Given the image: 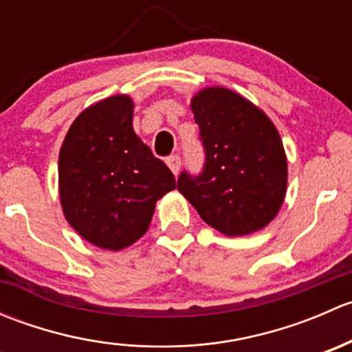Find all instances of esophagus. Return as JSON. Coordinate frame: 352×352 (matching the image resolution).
I'll return each instance as SVG.
<instances>
[{
    "label": "esophagus",
    "mask_w": 352,
    "mask_h": 352,
    "mask_svg": "<svg viewBox=\"0 0 352 352\" xmlns=\"http://www.w3.org/2000/svg\"><path fill=\"white\" fill-rule=\"evenodd\" d=\"M166 165H168V168L172 170L173 175H177L180 170V156L179 155H172L166 158Z\"/></svg>",
    "instance_id": "1"
}]
</instances>
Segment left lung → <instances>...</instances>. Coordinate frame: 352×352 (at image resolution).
Returning <instances> with one entry per match:
<instances>
[{"instance_id": "left-lung-1", "label": "left lung", "mask_w": 352, "mask_h": 352, "mask_svg": "<svg viewBox=\"0 0 352 352\" xmlns=\"http://www.w3.org/2000/svg\"><path fill=\"white\" fill-rule=\"evenodd\" d=\"M190 109L206 163L199 177L180 173L177 190L223 235L258 232L278 216L286 197L287 160L274 122L225 87L199 90Z\"/></svg>"}]
</instances>
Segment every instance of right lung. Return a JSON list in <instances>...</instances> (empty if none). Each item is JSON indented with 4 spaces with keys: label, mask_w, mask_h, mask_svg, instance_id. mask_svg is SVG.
<instances>
[{
    "label": "right lung",
    "mask_w": 352,
    "mask_h": 352,
    "mask_svg": "<svg viewBox=\"0 0 352 352\" xmlns=\"http://www.w3.org/2000/svg\"><path fill=\"white\" fill-rule=\"evenodd\" d=\"M134 102L113 95L73 120L59 151V199L66 221L87 242L122 250L150 228L158 199L175 177L138 138Z\"/></svg>",
    "instance_id": "1"
}]
</instances>
